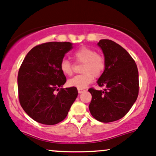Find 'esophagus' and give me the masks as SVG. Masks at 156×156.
<instances>
[{
	"label": "esophagus",
	"instance_id": "34e87169",
	"mask_svg": "<svg viewBox=\"0 0 156 156\" xmlns=\"http://www.w3.org/2000/svg\"><path fill=\"white\" fill-rule=\"evenodd\" d=\"M84 89H78V92L79 93H82V92H84Z\"/></svg>",
	"mask_w": 156,
	"mask_h": 156
}]
</instances>
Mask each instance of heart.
I'll list each match as a JSON object with an SVG mask.
<instances>
[{"label":"heart","mask_w":156,"mask_h":156,"mask_svg":"<svg viewBox=\"0 0 156 156\" xmlns=\"http://www.w3.org/2000/svg\"><path fill=\"white\" fill-rule=\"evenodd\" d=\"M75 60L82 63L81 74L76 75L67 81V85L78 89L86 88L93 80V76L99 77L105 69L106 63L104 57L95 52L91 48L83 46L75 51ZM61 72L66 76H71L73 72V64L67 59H63L60 64Z\"/></svg>","instance_id":"1"}]
</instances>
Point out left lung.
Instances as JSON below:
<instances>
[{
    "instance_id": "8db88e82",
    "label": "left lung",
    "mask_w": 156,
    "mask_h": 156,
    "mask_svg": "<svg viewBox=\"0 0 156 156\" xmlns=\"http://www.w3.org/2000/svg\"><path fill=\"white\" fill-rule=\"evenodd\" d=\"M98 45L105 59V69L97 81L103 90L90 88L89 108L97 121L113 122L125 116L139 94V73L135 61L120 44L101 39Z\"/></svg>"
}]
</instances>
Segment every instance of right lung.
Returning a JSON list of instances; mask_svg holds the SVG:
<instances>
[{"label": "right lung", "mask_w": 156, "mask_h": 156, "mask_svg": "<svg viewBox=\"0 0 156 156\" xmlns=\"http://www.w3.org/2000/svg\"><path fill=\"white\" fill-rule=\"evenodd\" d=\"M72 43H43L29 51L18 72V94L20 105L37 122L54 125L67 117L76 100V87L61 88L67 79L60 69ZM59 92L57 94L54 91Z\"/></svg>", "instance_id": "add662e5"}]
</instances>
